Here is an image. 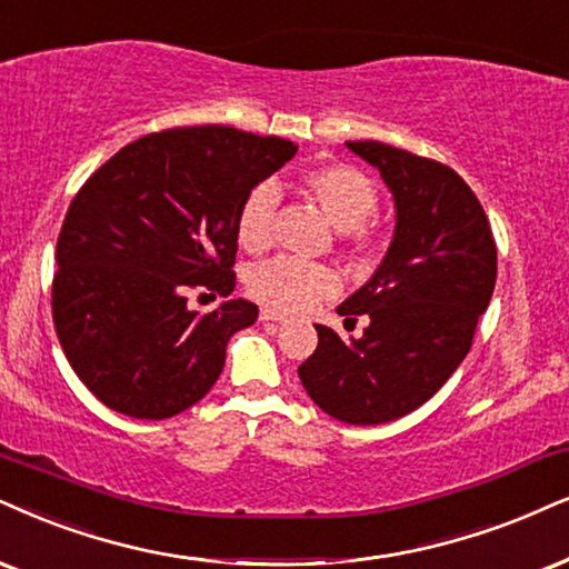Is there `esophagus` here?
Returning <instances> with one entry per match:
<instances>
[{"instance_id":"esophagus-1","label":"esophagus","mask_w":569,"mask_h":569,"mask_svg":"<svg viewBox=\"0 0 569 569\" xmlns=\"http://www.w3.org/2000/svg\"><path fill=\"white\" fill-rule=\"evenodd\" d=\"M260 320H264V322H280V320H286V315L278 312V309L264 307L262 312H260Z\"/></svg>"}]
</instances>
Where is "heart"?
Wrapping results in <instances>:
<instances>
[{
	"instance_id": "obj_1",
	"label": "heart",
	"mask_w": 569,
	"mask_h": 569,
	"mask_svg": "<svg viewBox=\"0 0 569 569\" xmlns=\"http://www.w3.org/2000/svg\"><path fill=\"white\" fill-rule=\"evenodd\" d=\"M305 189L322 207L338 231H357L365 236L362 222L376 212V183L355 164L328 162L301 176ZM280 191L272 183H260L241 201L236 233L247 251H264L276 236V212ZM338 289V276L326 264L276 257L257 264L249 276L251 297L280 312H299Z\"/></svg>"
}]
</instances>
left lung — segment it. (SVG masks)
Masks as SVG:
<instances>
[{"label": "left lung", "instance_id": "8db88e82", "mask_svg": "<svg viewBox=\"0 0 569 569\" xmlns=\"http://www.w3.org/2000/svg\"><path fill=\"white\" fill-rule=\"evenodd\" d=\"M347 147L380 172L397 226L372 278L338 307L370 326L349 341L315 326L318 349L299 378L322 412L380 426L426 405L462 365L496 286V243L478 197L451 168L380 141Z\"/></svg>", "mask_w": 569, "mask_h": 569}]
</instances>
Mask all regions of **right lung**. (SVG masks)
<instances>
[{
  "mask_svg": "<svg viewBox=\"0 0 569 569\" xmlns=\"http://www.w3.org/2000/svg\"><path fill=\"white\" fill-rule=\"evenodd\" d=\"M297 149L231 126L170 128L128 143L76 193L52 315L70 368L104 407L164 420L214 386L228 341L260 309L228 299L199 315L189 291L231 297L241 201Z\"/></svg>",
  "mask_w": 569,
  "mask_h": 569,
  "instance_id": "1",
  "label": "right lung"
}]
</instances>
